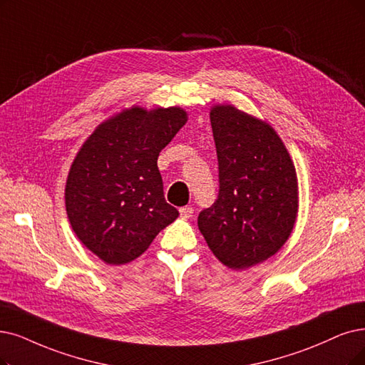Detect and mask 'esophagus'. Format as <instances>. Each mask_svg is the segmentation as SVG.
Segmentation results:
<instances>
[{"mask_svg":"<svg viewBox=\"0 0 365 365\" xmlns=\"http://www.w3.org/2000/svg\"><path fill=\"white\" fill-rule=\"evenodd\" d=\"M193 212H195L193 207H182V208H180V214H181L184 218L193 217Z\"/></svg>","mask_w":365,"mask_h":365,"instance_id":"obj_1","label":"esophagus"}]
</instances>
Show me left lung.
<instances>
[{
  "mask_svg": "<svg viewBox=\"0 0 365 365\" xmlns=\"http://www.w3.org/2000/svg\"><path fill=\"white\" fill-rule=\"evenodd\" d=\"M211 127L218 195L197 226L217 259L249 268L282 249L298 212L297 173L274 128L233 106H215Z\"/></svg>",
  "mask_w": 365,
  "mask_h": 365,
  "instance_id": "obj_1",
  "label": "left lung"
}]
</instances>
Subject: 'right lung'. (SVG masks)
<instances>
[{"label": "right lung", "mask_w": 365, "mask_h": 365, "mask_svg": "<svg viewBox=\"0 0 365 365\" xmlns=\"http://www.w3.org/2000/svg\"><path fill=\"white\" fill-rule=\"evenodd\" d=\"M185 121L180 108L128 109L98 125L73 162L66 185L68 220L106 264L136 259L178 217L165 199L157 158Z\"/></svg>", "instance_id": "1"}]
</instances>
